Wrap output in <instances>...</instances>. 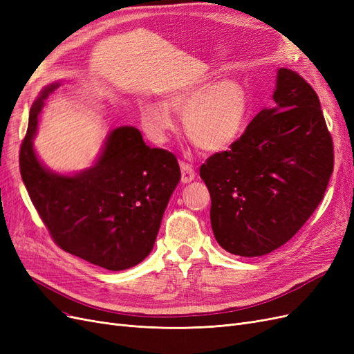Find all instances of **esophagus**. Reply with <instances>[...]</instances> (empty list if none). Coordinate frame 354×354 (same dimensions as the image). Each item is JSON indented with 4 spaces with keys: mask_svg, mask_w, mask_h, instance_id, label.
Masks as SVG:
<instances>
[{
    "mask_svg": "<svg viewBox=\"0 0 354 354\" xmlns=\"http://www.w3.org/2000/svg\"><path fill=\"white\" fill-rule=\"evenodd\" d=\"M180 169H181V183H190L194 178V169L190 164L181 161Z\"/></svg>",
    "mask_w": 354,
    "mask_h": 354,
    "instance_id": "1",
    "label": "esophagus"
}]
</instances>
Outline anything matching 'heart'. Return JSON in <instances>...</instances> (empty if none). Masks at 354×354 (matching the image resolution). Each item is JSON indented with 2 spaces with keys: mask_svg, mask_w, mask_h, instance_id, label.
Instances as JSON below:
<instances>
[{
  "mask_svg": "<svg viewBox=\"0 0 354 354\" xmlns=\"http://www.w3.org/2000/svg\"><path fill=\"white\" fill-rule=\"evenodd\" d=\"M183 115V124L193 145L205 152H223L245 130L250 113V96L240 82L221 80L218 75L202 76L196 82L169 92L161 102L140 106L143 130L164 142L174 130L173 114Z\"/></svg>",
  "mask_w": 354,
  "mask_h": 354,
  "instance_id": "obj_1",
  "label": "heart"
}]
</instances>
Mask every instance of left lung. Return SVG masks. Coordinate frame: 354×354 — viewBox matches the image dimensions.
I'll return each instance as SVG.
<instances>
[{
    "instance_id": "1",
    "label": "left lung",
    "mask_w": 354,
    "mask_h": 354,
    "mask_svg": "<svg viewBox=\"0 0 354 354\" xmlns=\"http://www.w3.org/2000/svg\"><path fill=\"white\" fill-rule=\"evenodd\" d=\"M274 101L275 108L262 109L199 171L211 194L216 241L248 258L297 233L324 199L334 169L333 138L310 84L297 71L279 68Z\"/></svg>"
}]
</instances>
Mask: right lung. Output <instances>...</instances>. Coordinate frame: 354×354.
Masks as SVG:
<instances>
[{
	"mask_svg": "<svg viewBox=\"0 0 354 354\" xmlns=\"http://www.w3.org/2000/svg\"><path fill=\"white\" fill-rule=\"evenodd\" d=\"M48 86L30 108L19 165L29 198L58 248L109 271L142 262L153 248L167 203L180 180L174 153L145 145L135 127L109 135L95 167L77 176L45 169L32 139Z\"/></svg>",
	"mask_w": 354,
	"mask_h": 354,
	"instance_id": "right-lung-1",
	"label": "right lung"
}]
</instances>
